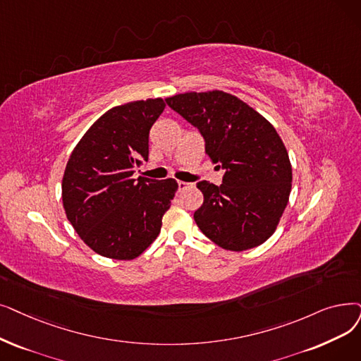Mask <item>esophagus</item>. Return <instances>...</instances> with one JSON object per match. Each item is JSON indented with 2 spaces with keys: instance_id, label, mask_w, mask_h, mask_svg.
Masks as SVG:
<instances>
[{
  "instance_id": "esophagus-1",
  "label": "esophagus",
  "mask_w": 361,
  "mask_h": 361,
  "mask_svg": "<svg viewBox=\"0 0 361 361\" xmlns=\"http://www.w3.org/2000/svg\"><path fill=\"white\" fill-rule=\"evenodd\" d=\"M193 184L192 183H187V181H178V190L183 192L185 189H189V187H192Z\"/></svg>"
}]
</instances>
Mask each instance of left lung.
Masks as SVG:
<instances>
[{
    "label": "left lung",
    "instance_id": "8db88e82",
    "mask_svg": "<svg viewBox=\"0 0 361 361\" xmlns=\"http://www.w3.org/2000/svg\"><path fill=\"white\" fill-rule=\"evenodd\" d=\"M205 138V152L223 184L197 183L203 193L195 212L200 231L218 246L240 252L276 231L292 189L288 150L273 125L224 91L184 92L165 99Z\"/></svg>",
    "mask_w": 361,
    "mask_h": 361
}]
</instances>
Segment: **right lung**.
Here are the masks:
<instances>
[{
    "instance_id": "1",
    "label": "right lung",
    "mask_w": 361,
    "mask_h": 361,
    "mask_svg": "<svg viewBox=\"0 0 361 361\" xmlns=\"http://www.w3.org/2000/svg\"><path fill=\"white\" fill-rule=\"evenodd\" d=\"M162 99L115 106L94 122L68 161L61 199L80 238L102 257L134 259L158 238L178 184L133 178L149 159V131Z\"/></svg>"
}]
</instances>
